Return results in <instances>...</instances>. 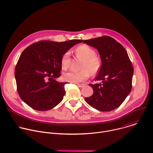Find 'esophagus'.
Here are the masks:
<instances>
[{"label": "esophagus", "instance_id": "34e87169", "mask_svg": "<svg viewBox=\"0 0 153 153\" xmlns=\"http://www.w3.org/2000/svg\"><path fill=\"white\" fill-rule=\"evenodd\" d=\"M77 86H78L79 87H80V88H83V87H84V86H85V84H79V83H77Z\"/></svg>", "mask_w": 153, "mask_h": 153}]
</instances>
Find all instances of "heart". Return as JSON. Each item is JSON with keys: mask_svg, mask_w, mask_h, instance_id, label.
Returning <instances> with one entry per match:
<instances>
[{"mask_svg": "<svg viewBox=\"0 0 153 153\" xmlns=\"http://www.w3.org/2000/svg\"><path fill=\"white\" fill-rule=\"evenodd\" d=\"M76 55L77 57L83 59L80 66V71L78 72L69 71L65 73L63 79L65 81L71 83H79L88 79L90 74L94 75L100 70L101 61L96 56L94 50L86 45H82L77 47L75 50ZM60 64L62 69H67L70 64V53L65 52L62 56Z\"/></svg>", "mask_w": 153, "mask_h": 153, "instance_id": "1", "label": "heart"}]
</instances>
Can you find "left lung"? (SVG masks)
<instances>
[{"label":"left lung","instance_id":"1","mask_svg":"<svg viewBox=\"0 0 153 153\" xmlns=\"http://www.w3.org/2000/svg\"><path fill=\"white\" fill-rule=\"evenodd\" d=\"M84 43L96 48L102 65L95 80L91 84L94 93L85 100L101 111H110L119 107L131 91L133 67L125 48L113 38L103 36L85 40Z\"/></svg>","mask_w":153,"mask_h":153}]
</instances>
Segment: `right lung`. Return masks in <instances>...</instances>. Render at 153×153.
I'll return each mask as SVG.
<instances>
[{"label": "right lung", "instance_id": "1", "mask_svg": "<svg viewBox=\"0 0 153 153\" xmlns=\"http://www.w3.org/2000/svg\"><path fill=\"white\" fill-rule=\"evenodd\" d=\"M82 40L62 42L41 40L28 46L21 54L15 68L17 90L21 99L34 110L47 111L57 105L65 94L59 82L62 55Z\"/></svg>", "mask_w": 153, "mask_h": 153}]
</instances>
